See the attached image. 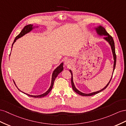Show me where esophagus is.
I'll use <instances>...</instances> for the list:
<instances>
[{
	"instance_id": "obj_1",
	"label": "esophagus",
	"mask_w": 126,
	"mask_h": 126,
	"mask_svg": "<svg viewBox=\"0 0 126 126\" xmlns=\"http://www.w3.org/2000/svg\"><path fill=\"white\" fill-rule=\"evenodd\" d=\"M72 64V61L70 59H66L65 62H64V65L67 66V67H69Z\"/></svg>"
}]
</instances>
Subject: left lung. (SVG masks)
I'll return each instance as SVG.
<instances>
[{
  "label": "left lung",
  "mask_w": 126,
  "mask_h": 126,
  "mask_svg": "<svg viewBox=\"0 0 126 126\" xmlns=\"http://www.w3.org/2000/svg\"><path fill=\"white\" fill-rule=\"evenodd\" d=\"M94 29L96 32L97 34L99 36H105V37L103 38L104 39L108 42L109 43V44L110 45L111 48V50H112V52L113 54V60H114V64H113V73H112V75L111 78V79L110 80L109 82L108 83V84L106 85L104 88L103 89H102L100 91H97L95 92H93L91 93H89V94H86V93H82L80 91H79L78 89H77L76 87V86L75 85V83L73 82V73L72 71L70 70V72H71V84H72V89L74 91H75L76 93H77V94H78L81 96H93L94 95H95L96 94H98L99 92H101L102 91H103V90H104L106 87H107L109 85V83L110 82L112 78V76L113 74V72L114 70L115 69V65H116V60H117V57H116V55H115V46H114V42L113 40V39L110 35L105 30V29H104V27H103L101 25H98L97 27H95Z\"/></svg>",
  "instance_id": "1"
}]
</instances>
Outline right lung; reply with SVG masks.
<instances>
[{
	"mask_svg": "<svg viewBox=\"0 0 126 126\" xmlns=\"http://www.w3.org/2000/svg\"><path fill=\"white\" fill-rule=\"evenodd\" d=\"M38 27H39L38 25V26H35V25H33V24H29V25H26V26H25L24 28L23 29H22V30L21 32H20V33L18 35H17V36L16 37V38H15V39H14V40L13 43V44H12V47H13V45H14V44L15 43L16 41V40L18 39V38H20L21 37H23V35H24L25 34H27L28 33H29V32H30L32 30H33L34 29L36 28H38ZM10 55H11V54H10ZM9 56H10V55H9ZM63 70V62H62V63H61L60 64L59 66H58L56 67V68L53 71V73H52V76H51V84H50V87H49V89H48L46 92L44 93V94L39 95H30V94H27V93H25L24 92H22L21 91H20V90L18 88V87L16 86V83H15V82L14 81V83H15V86H16V87L18 88V89L19 90V91H21V92H22L23 93H24V94L28 95L29 96H30V97H34V98H40V97H44V96H46L47 95H48V93H49L51 91V89H52L53 87V85H54V83L55 80V79H56V78L57 77V76L58 75H59V74Z\"/></svg>",
	"mask_w": 126,
	"mask_h": 126,
	"instance_id": "add662e5",
	"label": "right lung"
}]
</instances>
